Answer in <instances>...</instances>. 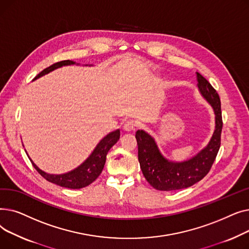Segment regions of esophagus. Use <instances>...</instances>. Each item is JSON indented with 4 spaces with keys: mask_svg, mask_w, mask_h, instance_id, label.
Masks as SVG:
<instances>
[{
    "mask_svg": "<svg viewBox=\"0 0 249 249\" xmlns=\"http://www.w3.org/2000/svg\"><path fill=\"white\" fill-rule=\"evenodd\" d=\"M136 127H137V125H136V123H135L133 120H128V121H126V122L124 123V126H123L124 130H125V131H127V132L133 131V130H135Z\"/></svg>",
    "mask_w": 249,
    "mask_h": 249,
    "instance_id": "1",
    "label": "esophagus"
}]
</instances>
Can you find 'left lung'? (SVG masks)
Wrapping results in <instances>:
<instances>
[{
  "label": "left lung",
  "mask_w": 249,
  "mask_h": 249,
  "mask_svg": "<svg viewBox=\"0 0 249 249\" xmlns=\"http://www.w3.org/2000/svg\"><path fill=\"white\" fill-rule=\"evenodd\" d=\"M197 80L201 95L211 105L215 114L214 133L204 149L189 160L175 162L164 158L155 140L148 133L138 130L135 134L142 174L156 190L176 191L195 185L210 172L219 151L223 126L220 98L216 89L199 72H197Z\"/></svg>",
  "instance_id": "8db88e82"
}]
</instances>
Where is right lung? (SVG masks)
<instances>
[{
	"label": "right lung",
	"instance_id": "add662e5",
	"mask_svg": "<svg viewBox=\"0 0 249 249\" xmlns=\"http://www.w3.org/2000/svg\"><path fill=\"white\" fill-rule=\"evenodd\" d=\"M75 62L72 60H62L59 62H56L54 64L50 65L49 68L43 70L40 73H38L34 80H37L38 77H40L52 71H54L58 68L63 67V65H71L74 64ZM120 138V130H116L109 133L108 135L105 136L96 146L94 151L87 159L85 162H83L80 166L74 168L73 171L69 172L63 175H50L46 174L45 172L41 171L29 158L30 161L32 162L33 166L35 167L36 171L40 174L46 180L55 184L57 186L69 188V189H82L96 180V178L101 175L105 162H106V156L108 151L111 149V147L117 143V141Z\"/></svg>",
	"mask_w": 249,
	"mask_h": 249
}]
</instances>
